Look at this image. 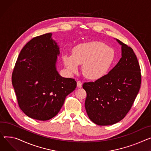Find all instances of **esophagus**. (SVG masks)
I'll return each instance as SVG.
<instances>
[{
  "instance_id": "esophagus-1",
  "label": "esophagus",
  "mask_w": 151,
  "mask_h": 151,
  "mask_svg": "<svg viewBox=\"0 0 151 151\" xmlns=\"http://www.w3.org/2000/svg\"><path fill=\"white\" fill-rule=\"evenodd\" d=\"M77 87L79 88H81L82 87V83L81 82V81H77Z\"/></svg>"
}]
</instances>
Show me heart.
<instances>
[{"instance_id":"b5f03b06","label":"heart","mask_w":151,"mask_h":151,"mask_svg":"<svg viewBox=\"0 0 151 151\" xmlns=\"http://www.w3.org/2000/svg\"><path fill=\"white\" fill-rule=\"evenodd\" d=\"M115 57L114 50L100 42L80 44L72 49V55L64 54L65 67L76 72L78 64L83 65L84 75L88 79H98L104 76L112 66Z\"/></svg>"}]
</instances>
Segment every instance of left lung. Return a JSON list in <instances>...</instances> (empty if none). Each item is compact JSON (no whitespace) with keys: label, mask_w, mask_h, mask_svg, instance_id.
<instances>
[{"label":"left lung","mask_w":151,"mask_h":151,"mask_svg":"<svg viewBox=\"0 0 151 151\" xmlns=\"http://www.w3.org/2000/svg\"><path fill=\"white\" fill-rule=\"evenodd\" d=\"M116 40L122 50L118 64L103 78L83 85L87 93V114L94 123L100 126L114 124L123 119L141 86V70L133 49Z\"/></svg>","instance_id":"1"}]
</instances>
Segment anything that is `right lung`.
<instances>
[{
  "label": "right lung",
  "instance_id": "right-lung-1",
  "mask_svg": "<svg viewBox=\"0 0 151 151\" xmlns=\"http://www.w3.org/2000/svg\"><path fill=\"white\" fill-rule=\"evenodd\" d=\"M52 33L33 37L20 52L12 73L18 105L28 116L41 121L53 118L66 96L76 87L73 78H64L56 69L59 47Z\"/></svg>",
  "mask_w": 151,
  "mask_h": 151
}]
</instances>
